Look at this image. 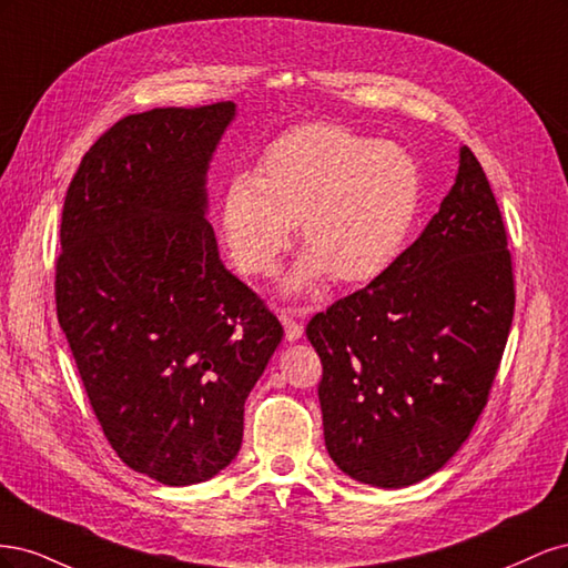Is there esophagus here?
<instances>
[{
  "instance_id": "34e87169",
  "label": "esophagus",
  "mask_w": 568,
  "mask_h": 568,
  "mask_svg": "<svg viewBox=\"0 0 568 568\" xmlns=\"http://www.w3.org/2000/svg\"><path fill=\"white\" fill-rule=\"evenodd\" d=\"M307 315V311H291V307H282L280 311V320L284 324V332H286V341L296 343L303 336V324L301 320Z\"/></svg>"
}]
</instances>
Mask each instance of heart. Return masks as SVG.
<instances>
[{
    "instance_id": "obj_1",
    "label": "heart",
    "mask_w": 568,
    "mask_h": 568,
    "mask_svg": "<svg viewBox=\"0 0 568 568\" xmlns=\"http://www.w3.org/2000/svg\"><path fill=\"white\" fill-rule=\"evenodd\" d=\"M422 170L409 153L332 123L291 128L263 149L255 175H234L220 199V236L246 274H270L298 222L305 246L286 294L369 282L398 257L422 209Z\"/></svg>"
}]
</instances>
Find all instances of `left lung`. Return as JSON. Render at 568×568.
<instances>
[{
    "instance_id": "1",
    "label": "left lung",
    "mask_w": 568,
    "mask_h": 568,
    "mask_svg": "<svg viewBox=\"0 0 568 568\" xmlns=\"http://www.w3.org/2000/svg\"><path fill=\"white\" fill-rule=\"evenodd\" d=\"M511 315L503 215L484 168L462 146L455 184L417 242L307 322L336 467L374 488L436 474L488 403Z\"/></svg>"
}]
</instances>
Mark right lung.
Masks as SVG:
<instances>
[{
	"mask_svg": "<svg viewBox=\"0 0 568 568\" xmlns=\"http://www.w3.org/2000/svg\"><path fill=\"white\" fill-rule=\"evenodd\" d=\"M232 101L128 115L68 186L57 313L111 448L192 486L242 448L244 403L284 329L220 261L209 168Z\"/></svg>",
	"mask_w": 568,
	"mask_h": 568,
	"instance_id": "right-lung-1",
	"label": "right lung"
}]
</instances>
